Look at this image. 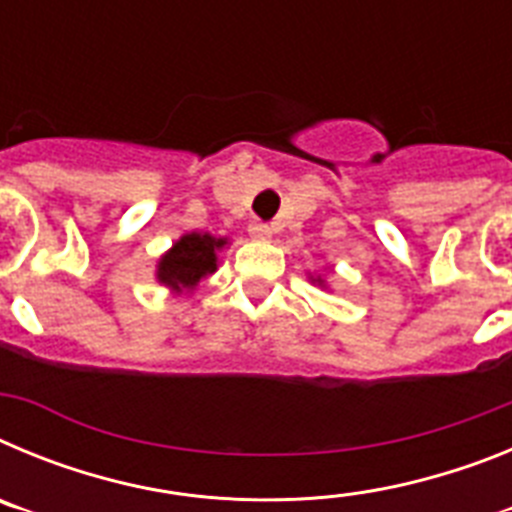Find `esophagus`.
<instances>
[{
  "label": "esophagus",
  "mask_w": 512,
  "mask_h": 512,
  "mask_svg": "<svg viewBox=\"0 0 512 512\" xmlns=\"http://www.w3.org/2000/svg\"><path fill=\"white\" fill-rule=\"evenodd\" d=\"M248 235H251L253 241H269V238H271V228L266 223H259V220H253V223L248 225Z\"/></svg>",
  "instance_id": "esophagus-1"
}]
</instances>
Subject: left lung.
Here are the masks:
<instances>
[{"mask_svg":"<svg viewBox=\"0 0 512 512\" xmlns=\"http://www.w3.org/2000/svg\"><path fill=\"white\" fill-rule=\"evenodd\" d=\"M315 282H318V284H323V279H320V277H318V279H315Z\"/></svg>","mask_w":512,"mask_h":512,"instance_id":"left-lung-1","label":"left lung"}]
</instances>
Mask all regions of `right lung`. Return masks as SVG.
<instances>
[{"mask_svg": "<svg viewBox=\"0 0 512 512\" xmlns=\"http://www.w3.org/2000/svg\"><path fill=\"white\" fill-rule=\"evenodd\" d=\"M225 238L210 233L182 235L169 251L158 259L156 279L171 292L194 289L207 274L217 269V251L225 246Z\"/></svg>", "mask_w": 512, "mask_h": 512, "instance_id": "obj_1", "label": "right lung"}]
</instances>
